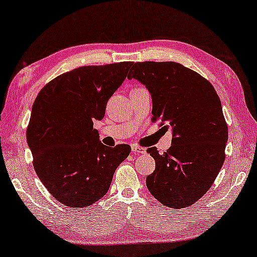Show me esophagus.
<instances>
[{
  "mask_svg": "<svg viewBox=\"0 0 257 257\" xmlns=\"http://www.w3.org/2000/svg\"><path fill=\"white\" fill-rule=\"evenodd\" d=\"M132 151L134 154H146V149L143 147H139V146H132Z\"/></svg>",
  "mask_w": 257,
  "mask_h": 257,
  "instance_id": "1",
  "label": "esophagus"
}]
</instances>
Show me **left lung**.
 I'll return each mask as SVG.
<instances>
[{
	"label": "left lung",
	"instance_id": "obj_1",
	"mask_svg": "<svg viewBox=\"0 0 257 257\" xmlns=\"http://www.w3.org/2000/svg\"><path fill=\"white\" fill-rule=\"evenodd\" d=\"M137 79L152 98V121L173 128L167 152L156 147L148 154L156 160L147 187L160 203L188 208L212 186L221 169L228 126L213 85L195 71L176 62L134 63L127 79Z\"/></svg>",
	"mask_w": 257,
	"mask_h": 257
}]
</instances>
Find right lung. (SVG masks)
Returning <instances> with one entry per match:
<instances>
[{"instance_id": "add662e5", "label": "right lung", "mask_w": 257, "mask_h": 257, "mask_svg": "<svg viewBox=\"0 0 257 257\" xmlns=\"http://www.w3.org/2000/svg\"><path fill=\"white\" fill-rule=\"evenodd\" d=\"M133 62L81 66L40 90L31 109L27 142L40 182L70 208H87L109 190L131 148H108L93 121L105 116L108 99L123 83Z\"/></svg>"}]
</instances>
